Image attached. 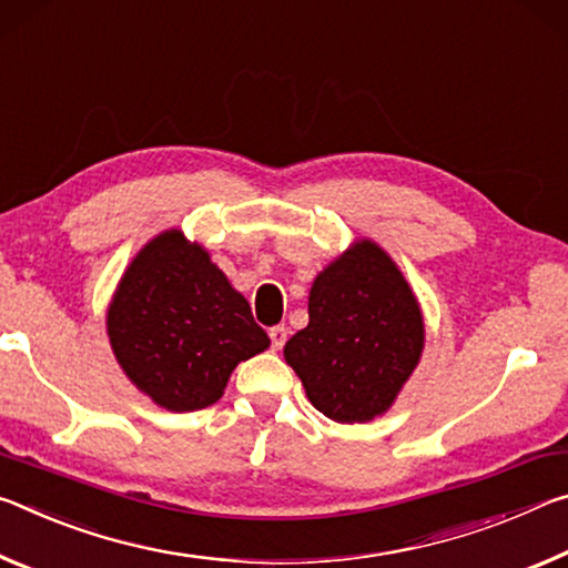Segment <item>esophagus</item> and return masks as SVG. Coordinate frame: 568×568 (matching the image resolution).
I'll return each instance as SVG.
<instances>
[{
    "mask_svg": "<svg viewBox=\"0 0 568 568\" xmlns=\"http://www.w3.org/2000/svg\"><path fill=\"white\" fill-rule=\"evenodd\" d=\"M286 334H290V329H286L284 324H276V327L268 329V337H272V347H274V349H282V347H284Z\"/></svg>",
    "mask_w": 568,
    "mask_h": 568,
    "instance_id": "obj_1",
    "label": "esophagus"
}]
</instances>
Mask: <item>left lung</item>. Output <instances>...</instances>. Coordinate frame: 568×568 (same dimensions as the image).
Wrapping results in <instances>:
<instances>
[{
  "label": "left lung",
  "mask_w": 568,
  "mask_h": 568,
  "mask_svg": "<svg viewBox=\"0 0 568 568\" xmlns=\"http://www.w3.org/2000/svg\"><path fill=\"white\" fill-rule=\"evenodd\" d=\"M420 302L387 251L357 239L317 274L310 324L284 357L310 403L334 423L385 415L423 357Z\"/></svg>",
  "instance_id": "8db88e82"
}]
</instances>
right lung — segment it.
<instances>
[{"label": "right lung", "mask_w": 568, "mask_h": 568, "mask_svg": "<svg viewBox=\"0 0 568 568\" xmlns=\"http://www.w3.org/2000/svg\"><path fill=\"white\" fill-rule=\"evenodd\" d=\"M105 324L125 377L171 413L216 403L239 362L272 345L244 294L181 229L153 236L133 256Z\"/></svg>", "instance_id": "add662e5"}]
</instances>
